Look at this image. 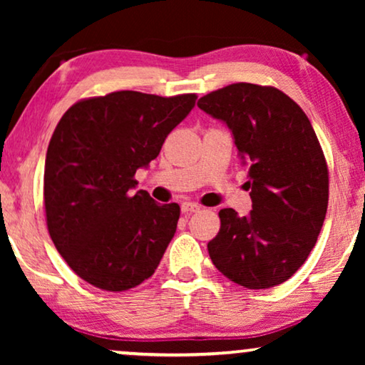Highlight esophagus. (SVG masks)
I'll use <instances>...</instances> for the list:
<instances>
[{
  "instance_id": "esophagus-1",
  "label": "esophagus",
  "mask_w": 365,
  "mask_h": 365,
  "mask_svg": "<svg viewBox=\"0 0 365 365\" xmlns=\"http://www.w3.org/2000/svg\"><path fill=\"white\" fill-rule=\"evenodd\" d=\"M199 209H201V206H199V204H196V202L186 201V202L181 204V211L182 212H197Z\"/></svg>"
}]
</instances>
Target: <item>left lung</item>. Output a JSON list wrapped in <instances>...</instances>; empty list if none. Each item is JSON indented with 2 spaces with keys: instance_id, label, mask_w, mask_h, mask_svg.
<instances>
[{
  "instance_id": "1",
  "label": "left lung",
  "mask_w": 365,
  "mask_h": 365,
  "mask_svg": "<svg viewBox=\"0 0 365 365\" xmlns=\"http://www.w3.org/2000/svg\"><path fill=\"white\" fill-rule=\"evenodd\" d=\"M197 106L231 131L252 199L247 216L221 209L209 257L239 286L282 284L306 262L327 212V164L312 124L287 94L251 83L209 93Z\"/></svg>"
}]
</instances>
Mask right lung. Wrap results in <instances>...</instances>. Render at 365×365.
I'll list each match as a JSON object with an SVG mask.
<instances>
[{"label": "right lung", "mask_w": 365, "mask_h": 365, "mask_svg": "<svg viewBox=\"0 0 365 365\" xmlns=\"http://www.w3.org/2000/svg\"><path fill=\"white\" fill-rule=\"evenodd\" d=\"M196 94L118 91L73 104L44 163V207L58 252L84 281L119 292L151 277L181 209L138 191L134 174L158 158Z\"/></svg>", "instance_id": "obj_1"}]
</instances>
